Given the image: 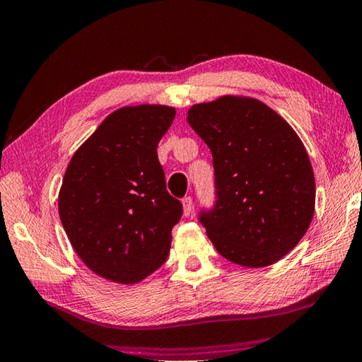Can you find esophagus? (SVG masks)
I'll list each match as a JSON object with an SVG mask.
<instances>
[{"label": "esophagus", "mask_w": 362, "mask_h": 362, "mask_svg": "<svg viewBox=\"0 0 362 362\" xmlns=\"http://www.w3.org/2000/svg\"><path fill=\"white\" fill-rule=\"evenodd\" d=\"M194 209V202H192V197H184L182 199V213L184 216H189L192 213Z\"/></svg>", "instance_id": "obj_1"}]
</instances>
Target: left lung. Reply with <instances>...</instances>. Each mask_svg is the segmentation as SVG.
<instances>
[{"mask_svg": "<svg viewBox=\"0 0 362 362\" xmlns=\"http://www.w3.org/2000/svg\"><path fill=\"white\" fill-rule=\"evenodd\" d=\"M187 122L213 153L216 206L200 222L216 250L245 268L281 260L315 211V176L301 139L262 100L222 96L189 108Z\"/></svg>", "mask_w": 362, "mask_h": 362, "instance_id": "obj_1", "label": "left lung"}]
</instances>
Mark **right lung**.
<instances>
[{"mask_svg": "<svg viewBox=\"0 0 362 362\" xmlns=\"http://www.w3.org/2000/svg\"><path fill=\"white\" fill-rule=\"evenodd\" d=\"M175 115L159 104L121 107L66 168L61 223L80 260L110 282L137 284L168 257L182 206L167 192L158 145Z\"/></svg>", "mask_w": 362, "mask_h": 362, "instance_id": "obj_1", "label": "right lung"}]
</instances>
